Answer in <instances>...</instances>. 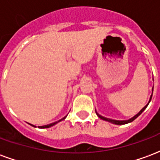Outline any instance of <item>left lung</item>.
Here are the masks:
<instances>
[{
  "mask_svg": "<svg viewBox=\"0 0 160 160\" xmlns=\"http://www.w3.org/2000/svg\"><path fill=\"white\" fill-rule=\"evenodd\" d=\"M152 96V95H151V98H150V100H149V102L151 101ZM148 104H149V103H148ZM148 104H147V105H146V106H145V107L143 108V109H141V111H140V112H139V113H138L137 115H135V116H134V118H131V119H129V120H128V121H117V120H112V119H109V118H104V117H102V116H100V115H98V118H101V119H103V120H105V121H108V122H111V123L118 124V125H122V124H126V123H128V122H133V121H134V119H136V118H137L138 117H139V116H140V115H141V113H142V112L144 111L145 109H146V108L148 107Z\"/></svg>",
  "mask_w": 160,
  "mask_h": 160,
  "instance_id": "left-lung-1",
  "label": "left lung"
}]
</instances>
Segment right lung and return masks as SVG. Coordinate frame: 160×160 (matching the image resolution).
<instances>
[{"label": "right lung", "mask_w": 160, "mask_h": 160, "mask_svg": "<svg viewBox=\"0 0 160 160\" xmlns=\"http://www.w3.org/2000/svg\"><path fill=\"white\" fill-rule=\"evenodd\" d=\"M66 118V117L65 118H63L62 119H61L60 121H58V122H61L62 120H63V119H65ZM58 122H52V123H50V124H48V125H44V126H40V128H49V127H51V126H53V125H55L56 123H57ZM32 125V124H31ZM32 126H33V125H32ZM33 127H35V126H33Z\"/></svg>", "instance_id": "right-lung-1"}]
</instances>
